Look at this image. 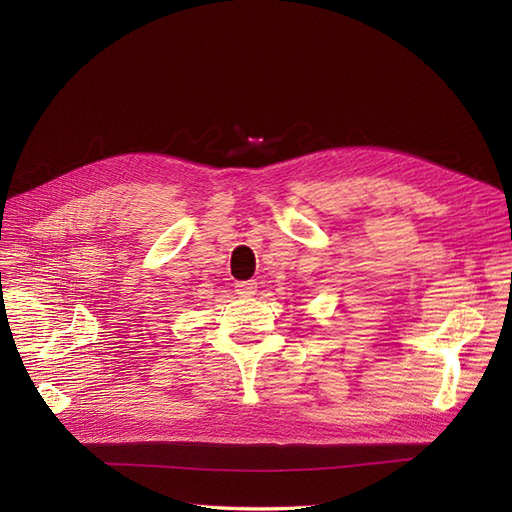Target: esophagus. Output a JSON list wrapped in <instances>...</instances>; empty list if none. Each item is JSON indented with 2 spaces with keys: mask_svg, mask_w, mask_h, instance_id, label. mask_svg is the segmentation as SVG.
Returning a JSON list of instances; mask_svg holds the SVG:
<instances>
[{
  "mask_svg": "<svg viewBox=\"0 0 512 512\" xmlns=\"http://www.w3.org/2000/svg\"><path fill=\"white\" fill-rule=\"evenodd\" d=\"M256 288H258V284L254 280H250V282H237L235 284V292L241 294V297H252V294L256 292Z\"/></svg>",
  "mask_w": 512,
  "mask_h": 512,
  "instance_id": "esophagus-1",
  "label": "esophagus"
}]
</instances>
